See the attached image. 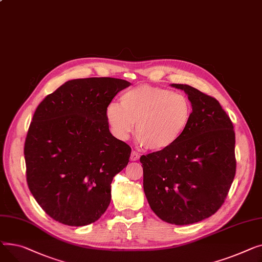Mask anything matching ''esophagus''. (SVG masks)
<instances>
[{
    "mask_svg": "<svg viewBox=\"0 0 262 262\" xmlns=\"http://www.w3.org/2000/svg\"><path fill=\"white\" fill-rule=\"evenodd\" d=\"M138 159H140V153L136 152V151H132L131 152V157H130V160L131 161H137Z\"/></svg>",
    "mask_w": 262,
    "mask_h": 262,
    "instance_id": "obj_1",
    "label": "esophagus"
}]
</instances>
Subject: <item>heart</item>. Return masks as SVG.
Here are the masks:
<instances>
[{
	"label": "heart",
	"mask_w": 262,
	"mask_h": 262,
	"mask_svg": "<svg viewBox=\"0 0 262 262\" xmlns=\"http://www.w3.org/2000/svg\"><path fill=\"white\" fill-rule=\"evenodd\" d=\"M192 111L187 96L143 84L126 91L120 96V104L107 105L105 117L119 140H126L135 124V134L142 145L152 151H164L185 133Z\"/></svg>",
	"instance_id": "obj_1"
}]
</instances>
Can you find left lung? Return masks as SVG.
<instances>
[{
	"label": "left lung",
	"instance_id": "obj_1",
	"mask_svg": "<svg viewBox=\"0 0 262 262\" xmlns=\"http://www.w3.org/2000/svg\"><path fill=\"white\" fill-rule=\"evenodd\" d=\"M192 103L189 126L169 149L142 156L144 191L163 221L187 225L202 221L224 203L236 174L235 131L219 101L187 84Z\"/></svg>",
	"mask_w": 262,
	"mask_h": 262
}]
</instances>
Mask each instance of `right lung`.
Instances as JSON below:
<instances>
[{
	"mask_svg": "<svg viewBox=\"0 0 262 262\" xmlns=\"http://www.w3.org/2000/svg\"><path fill=\"white\" fill-rule=\"evenodd\" d=\"M131 83L110 77L74 79L37 106L24 145L28 188L54 220L97 221L111 202V183L131 147L114 137L106 106Z\"/></svg>",
	"mask_w": 262,
	"mask_h": 262,
	"instance_id": "add662e5",
	"label": "right lung"
}]
</instances>
